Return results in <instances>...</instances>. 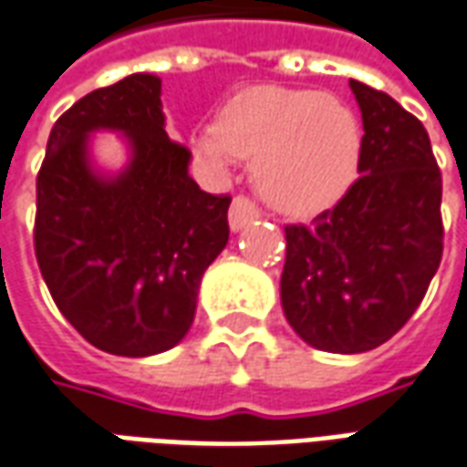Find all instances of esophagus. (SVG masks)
I'll list each match as a JSON object with an SVG mask.
<instances>
[{"mask_svg":"<svg viewBox=\"0 0 467 467\" xmlns=\"http://www.w3.org/2000/svg\"><path fill=\"white\" fill-rule=\"evenodd\" d=\"M257 217H260V210H257V204L253 200H247V197H234L233 207H230V227H233L234 233L237 230H243L244 224L255 223Z\"/></svg>","mask_w":467,"mask_h":467,"instance_id":"obj_1","label":"esophagus"}]
</instances>
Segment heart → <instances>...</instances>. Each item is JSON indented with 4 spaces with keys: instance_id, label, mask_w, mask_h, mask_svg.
Returning <instances> with one entry per match:
<instances>
[{
    "instance_id": "obj_1",
    "label": "heart",
    "mask_w": 467,
    "mask_h": 467,
    "mask_svg": "<svg viewBox=\"0 0 467 467\" xmlns=\"http://www.w3.org/2000/svg\"><path fill=\"white\" fill-rule=\"evenodd\" d=\"M194 149L217 166L257 156L265 200L308 217L331 207L354 182L361 126L354 110L321 90L253 86L224 106L220 126L194 136Z\"/></svg>"
}]
</instances>
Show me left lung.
Returning <instances> with one entry per match:
<instances>
[{
    "label": "left lung",
    "mask_w": 467,
    "mask_h": 467,
    "mask_svg": "<svg viewBox=\"0 0 467 467\" xmlns=\"http://www.w3.org/2000/svg\"><path fill=\"white\" fill-rule=\"evenodd\" d=\"M364 136L358 179L311 224L285 227L280 301L293 331L361 354L402 328L442 257V177L425 126L392 96L348 80Z\"/></svg>",
    "instance_id": "left-lung-1"
}]
</instances>
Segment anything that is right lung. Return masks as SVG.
<instances>
[{
  "label": "right lung",
  "instance_id": "add662e5",
  "mask_svg": "<svg viewBox=\"0 0 467 467\" xmlns=\"http://www.w3.org/2000/svg\"><path fill=\"white\" fill-rule=\"evenodd\" d=\"M100 128L132 149L116 178L89 164L87 136ZM189 159L166 136L161 80L149 73L88 93L52 126L35 255L52 301L100 351L161 354L194 321L202 275L230 240V197L202 192Z\"/></svg>",
  "mask_w": 467,
  "mask_h": 467
}]
</instances>
